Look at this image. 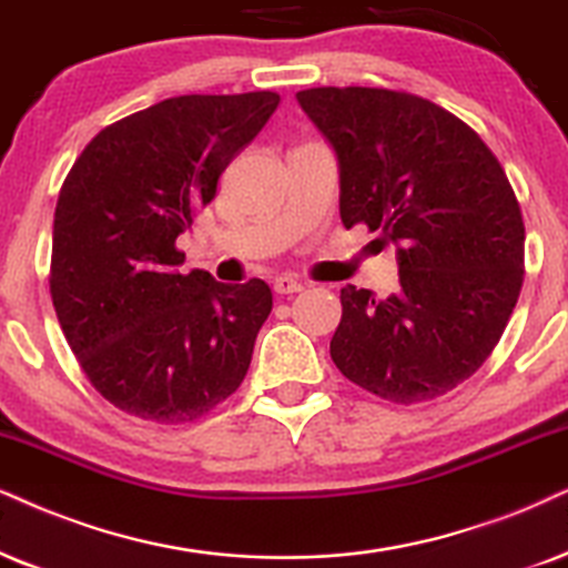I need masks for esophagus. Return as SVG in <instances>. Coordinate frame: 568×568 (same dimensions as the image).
Wrapping results in <instances>:
<instances>
[{
	"mask_svg": "<svg viewBox=\"0 0 568 568\" xmlns=\"http://www.w3.org/2000/svg\"><path fill=\"white\" fill-rule=\"evenodd\" d=\"M272 288H275V293H280V296H291V293H298L304 285H301L296 277L280 275L275 277V283H272Z\"/></svg>",
	"mask_w": 568,
	"mask_h": 568,
	"instance_id": "obj_1",
	"label": "esophagus"
}]
</instances>
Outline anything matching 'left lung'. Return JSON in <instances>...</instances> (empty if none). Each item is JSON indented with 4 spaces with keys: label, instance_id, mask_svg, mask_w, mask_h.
I'll list each match as a JSON object with an SVG mask.
<instances>
[{
    "label": "left lung",
    "instance_id": "obj_1",
    "mask_svg": "<svg viewBox=\"0 0 568 568\" xmlns=\"http://www.w3.org/2000/svg\"><path fill=\"white\" fill-rule=\"evenodd\" d=\"M296 99L337 156L343 225L396 243L398 293L341 288L329 356L393 404L445 396L483 367L519 298L511 183L469 125L414 93L322 85Z\"/></svg>",
    "mask_w": 568,
    "mask_h": 568
}]
</instances>
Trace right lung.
<instances>
[{
    "label": "right lung",
    "mask_w": 568,
    "mask_h": 568,
    "mask_svg": "<svg viewBox=\"0 0 568 568\" xmlns=\"http://www.w3.org/2000/svg\"><path fill=\"white\" fill-rule=\"evenodd\" d=\"M277 104L272 91L164 99L104 128L64 178L49 288L85 377L120 412L183 425L246 377L270 285L183 275L175 241Z\"/></svg>",
    "instance_id": "right-lung-1"
}]
</instances>
